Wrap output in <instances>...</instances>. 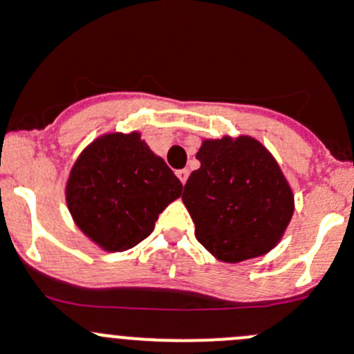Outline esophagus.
I'll return each mask as SVG.
<instances>
[{
  "label": "esophagus",
  "mask_w": 354,
  "mask_h": 354,
  "mask_svg": "<svg viewBox=\"0 0 354 354\" xmlns=\"http://www.w3.org/2000/svg\"><path fill=\"white\" fill-rule=\"evenodd\" d=\"M175 175H177V177H179V180L183 184H186V180H187V175H189V171L186 170V168H183V170H177L175 171Z\"/></svg>",
  "instance_id": "1"
}]
</instances>
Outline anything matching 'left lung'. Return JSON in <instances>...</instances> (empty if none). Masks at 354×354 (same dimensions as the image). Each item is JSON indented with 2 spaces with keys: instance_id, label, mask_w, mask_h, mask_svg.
Wrapping results in <instances>:
<instances>
[{
  "instance_id": "left-lung-1",
  "label": "left lung",
  "mask_w": 354,
  "mask_h": 354,
  "mask_svg": "<svg viewBox=\"0 0 354 354\" xmlns=\"http://www.w3.org/2000/svg\"><path fill=\"white\" fill-rule=\"evenodd\" d=\"M200 168L183 202L200 244L217 259L239 263L267 254L286 232L293 191L274 156L251 137L203 140Z\"/></svg>"
}]
</instances>
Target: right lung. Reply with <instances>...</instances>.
Listing matches in <instances>:
<instances>
[{"mask_svg": "<svg viewBox=\"0 0 354 354\" xmlns=\"http://www.w3.org/2000/svg\"><path fill=\"white\" fill-rule=\"evenodd\" d=\"M180 193V180L138 131L96 138L80 152L66 183L68 210L75 225L110 252L140 244Z\"/></svg>", "mask_w": 354, "mask_h": 354, "instance_id": "obj_1", "label": "right lung"}]
</instances>
